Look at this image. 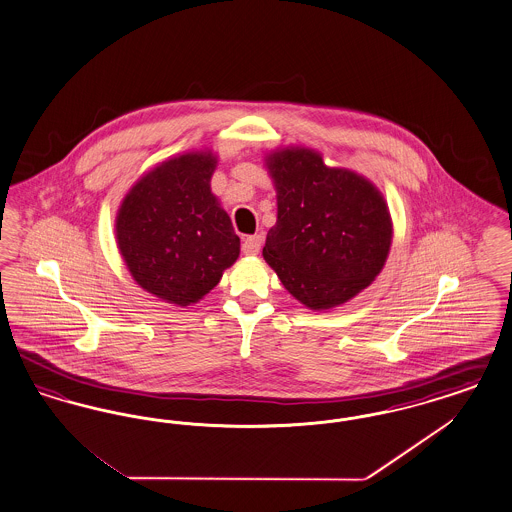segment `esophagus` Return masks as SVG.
I'll return each instance as SVG.
<instances>
[{"mask_svg": "<svg viewBox=\"0 0 512 512\" xmlns=\"http://www.w3.org/2000/svg\"><path fill=\"white\" fill-rule=\"evenodd\" d=\"M261 245H263V238H261L259 234L247 236L244 240V244H242V251H244L245 255H257L259 249H261Z\"/></svg>", "mask_w": 512, "mask_h": 512, "instance_id": "1", "label": "esophagus"}]
</instances>
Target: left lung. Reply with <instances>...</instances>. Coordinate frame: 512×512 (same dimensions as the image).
<instances>
[{
	"label": "left lung",
	"mask_w": 512,
	"mask_h": 512,
	"mask_svg": "<svg viewBox=\"0 0 512 512\" xmlns=\"http://www.w3.org/2000/svg\"><path fill=\"white\" fill-rule=\"evenodd\" d=\"M278 203L263 257L305 307L349 301L380 274L390 253V209L365 176L328 167L309 147L268 153Z\"/></svg>",
	"instance_id": "left-lung-1"
}]
</instances>
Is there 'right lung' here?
Returning a JSON list of instances; mask_svg holds the SVG:
<instances>
[{"mask_svg":"<svg viewBox=\"0 0 512 512\" xmlns=\"http://www.w3.org/2000/svg\"><path fill=\"white\" fill-rule=\"evenodd\" d=\"M215 167L211 151L163 161L128 190L115 220L136 284L180 307L211 292L240 255L232 220L211 192Z\"/></svg>","mask_w":512,"mask_h":512,"instance_id":"right-lung-1","label":"right lung"}]
</instances>
